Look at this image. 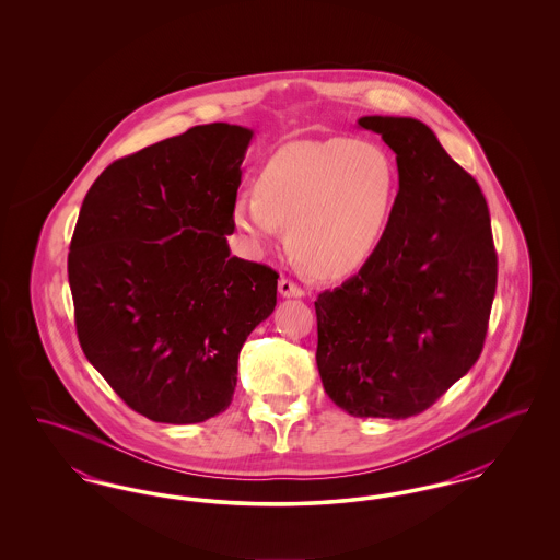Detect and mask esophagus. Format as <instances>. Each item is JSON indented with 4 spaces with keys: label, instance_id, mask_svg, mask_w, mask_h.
I'll list each match as a JSON object with an SVG mask.
<instances>
[{
    "label": "esophagus",
    "instance_id": "obj_1",
    "mask_svg": "<svg viewBox=\"0 0 560 560\" xmlns=\"http://www.w3.org/2000/svg\"><path fill=\"white\" fill-rule=\"evenodd\" d=\"M279 293L283 295V298H302L304 295V290L302 288H298L293 281L290 279H285V277H281L279 279Z\"/></svg>",
    "mask_w": 560,
    "mask_h": 560
}]
</instances>
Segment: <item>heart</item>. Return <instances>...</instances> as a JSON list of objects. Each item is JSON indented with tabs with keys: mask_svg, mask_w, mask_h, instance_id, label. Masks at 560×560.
Segmentation results:
<instances>
[{
	"mask_svg": "<svg viewBox=\"0 0 560 560\" xmlns=\"http://www.w3.org/2000/svg\"><path fill=\"white\" fill-rule=\"evenodd\" d=\"M399 190V167L372 140H292L265 163L256 190L233 203L243 243L260 252L288 228L293 252L323 277L363 267L380 245Z\"/></svg>",
	"mask_w": 560,
	"mask_h": 560,
	"instance_id": "obj_1",
	"label": "heart"
}]
</instances>
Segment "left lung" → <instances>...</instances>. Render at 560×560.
Wrapping results in <instances>:
<instances>
[{
  "mask_svg": "<svg viewBox=\"0 0 560 560\" xmlns=\"http://www.w3.org/2000/svg\"><path fill=\"white\" fill-rule=\"evenodd\" d=\"M359 126L395 151L399 192L372 258L315 302L317 368L350 416L402 420L477 363L498 256L477 180L427 124L368 115Z\"/></svg>",
  "mask_w": 560,
  "mask_h": 560,
  "instance_id": "left-lung-1",
  "label": "left lung"
}]
</instances>
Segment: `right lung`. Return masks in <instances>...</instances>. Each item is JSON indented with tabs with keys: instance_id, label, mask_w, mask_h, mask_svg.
<instances>
[{
	"instance_id": "right-lung-1",
	"label": "right lung",
	"mask_w": 560,
	"mask_h": 560,
	"mask_svg": "<svg viewBox=\"0 0 560 560\" xmlns=\"http://www.w3.org/2000/svg\"><path fill=\"white\" fill-rule=\"evenodd\" d=\"M254 132L195 126L90 187L69 252L83 354L133 411L163 424L222 413L247 336L277 304L272 268L231 256Z\"/></svg>"
}]
</instances>
